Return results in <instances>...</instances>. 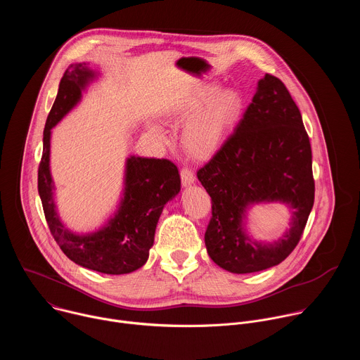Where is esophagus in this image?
<instances>
[{"mask_svg": "<svg viewBox=\"0 0 360 360\" xmlns=\"http://www.w3.org/2000/svg\"><path fill=\"white\" fill-rule=\"evenodd\" d=\"M181 181H182V185L184 186H189L191 184H193V181H195V175H193V172L189 169V168H182L181 169Z\"/></svg>", "mask_w": 360, "mask_h": 360, "instance_id": "1", "label": "esophagus"}]
</instances>
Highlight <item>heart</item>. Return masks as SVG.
Wrapping results in <instances>:
<instances>
[{"label": "heart", "mask_w": 360, "mask_h": 360, "mask_svg": "<svg viewBox=\"0 0 360 360\" xmlns=\"http://www.w3.org/2000/svg\"><path fill=\"white\" fill-rule=\"evenodd\" d=\"M217 91L215 85H205L196 89L185 98L178 111L181 117L195 115L185 128L184 141L196 153L214 150L240 111V96L236 91L225 89L215 96ZM150 131L164 138L160 127L153 125Z\"/></svg>", "instance_id": "obj_1"}]
</instances>
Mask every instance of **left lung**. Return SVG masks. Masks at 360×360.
I'll list each match as a JSON object with an SVG mask.
<instances>
[{"label":"left lung","mask_w":360,"mask_h":360,"mask_svg":"<svg viewBox=\"0 0 360 360\" xmlns=\"http://www.w3.org/2000/svg\"><path fill=\"white\" fill-rule=\"evenodd\" d=\"M212 199L205 232L211 259L232 274L285 261L302 238L315 200L312 149L285 84L266 74L233 132L196 172ZM282 201L294 210L291 228L275 243L252 241L243 222L248 205Z\"/></svg>","instance_id":"8db88e82"}]
</instances>
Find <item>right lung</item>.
<instances>
[{
  "instance_id": "right-lung-1",
  "label": "right lung",
  "mask_w": 360,
  "mask_h": 360,
  "mask_svg": "<svg viewBox=\"0 0 360 360\" xmlns=\"http://www.w3.org/2000/svg\"><path fill=\"white\" fill-rule=\"evenodd\" d=\"M95 77L85 63H79L71 64L60 82L44 128L38 192L51 235L72 262L101 274L124 275L146 262L158 219L165 203L181 191V178L176 165L168 160L129 157L125 167L124 198L104 228L77 235L60 221L49 172L51 129L78 104L82 91Z\"/></svg>"
}]
</instances>
